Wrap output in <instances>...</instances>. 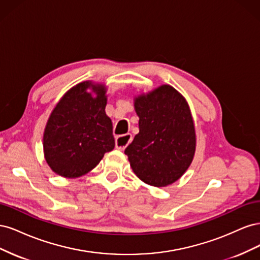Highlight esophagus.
Wrapping results in <instances>:
<instances>
[{"instance_id":"34e87169","label":"esophagus","mask_w":260,"mask_h":260,"mask_svg":"<svg viewBox=\"0 0 260 260\" xmlns=\"http://www.w3.org/2000/svg\"><path fill=\"white\" fill-rule=\"evenodd\" d=\"M132 140V136L130 133L128 135H123V136H119L116 138V148L119 149V151H123V149L128 146V144L131 142Z\"/></svg>"}]
</instances>
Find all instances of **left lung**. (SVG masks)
Instances as JSON below:
<instances>
[{"label": "left lung", "mask_w": 260, "mask_h": 260, "mask_svg": "<svg viewBox=\"0 0 260 260\" xmlns=\"http://www.w3.org/2000/svg\"><path fill=\"white\" fill-rule=\"evenodd\" d=\"M139 133L124 149L130 166L143 182L172 184L193 160L196 135L187 102L171 85L162 84L135 98Z\"/></svg>", "instance_id": "obj_1"}]
</instances>
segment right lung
Masks as SVG:
<instances>
[{
	"mask_svg": "<svg viewBox=\"0 0 260 260\" xmlns=\"http://www.w3.org/2000/svg\"><path fill=\"white\" fill-rule=\"evenodd\" d=\"M88 88L96 93L95 97ZM106 103L105 86L91 81L78 83L59 100L43 135L45 160L55 174L65 178L81 177L115 147Z\"/></svg>",
	"mask_w": 260,
	"mask_h": 260,
	"instance_id": "1",
	"label": "right lung"
}]
</instances>
